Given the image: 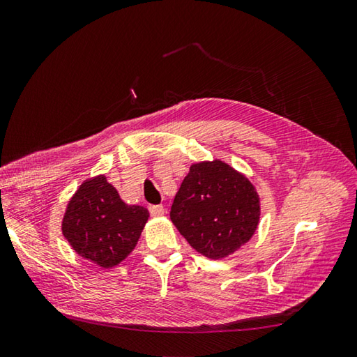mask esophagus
Returning a JSON list of instances; mask_svg holds the SVG:
<instances>
[{"label":"esophagus","mask_w":357,"mask_h":357,"mask_svg":"<svg viewBox=\"0 0 357 357\" xmlns=\"http://www.w3.org/2000/svg\"><path fill=\"white\" fill-rule=\"evenodd\" d=\"M148 209H150L151 217H154V218L164 215V206H162V204H153V206L148 207Z\"/></svg>","instance_id":"esophagus-1"}]
</instances>
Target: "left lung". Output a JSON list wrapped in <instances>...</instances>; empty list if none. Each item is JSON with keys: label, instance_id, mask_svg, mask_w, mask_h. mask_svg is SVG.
Here are the masks:
<instances>
[{"label": "left lung", "instance_id": "1", "mask_svg": "<svg viewBox=\"0 0 357 357\" xmlns=\"http://www.w3.org/2000/svg\"><path fill=\"white\" fill-rule=\"evenodd\" d=\"M170 218L207 259H225L251 241L261 220V197L246 174L222 159L201 160L174 197Z\"/></svg>", "mask_w": 357, "mask_h": 357}]
</instances>
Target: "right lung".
Here are the masks:
<instances>
[{"instance_id": "1", "label": "right lung", "mask_w": 357, "mask_h": 357, "mask_svg": "<svg viewBox=\"0 0 357 357\" xmlns=\"http://www.w3.org/2000/svg\"><path fill=\"white\" fill-rule=\"evenodd\" d=\"M148 218L146 207L126 204L100 173L84 181L68 199L62 234L82 259L112 268L131 255Z\"/></svg>"}]
</instances>
